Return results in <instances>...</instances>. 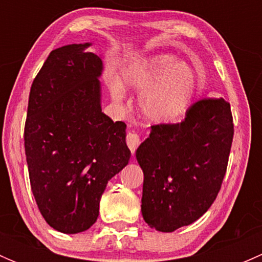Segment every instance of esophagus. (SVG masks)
I'll use <instances>...</instances> for the list:
<instances>
[{"mask_svg":"<svg viewBox=\"0 0 262 262\" xmlns=\"http://www.w3.org/2000/svg\"><path fill=\"white\" fill-rule=\"evenodd\" d=\"M141 143V139H139V136L134 132H129L128 136H126V144H128L129 149L132 150V153L136 152L137 147Z\"/></svg>","mask_w":262,"mask_h":262,"instance_id":"obj_1","label":"esophagus"}]
</instances>
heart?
<instances>
[{"instance_id": "heart-1", "label": "heart", "mask_w": 262, "mask_h": 262, "mask_svg": "<svg viewBox=\"0 0 262 262\" xmlns=\"http://www.w3.org/2000/svg\"><path fill=\"white\" fill-rule=\"evenodd\" d=\"M121 77L125 86L142 90L139 109L155 123H173L182 118L204 82L202 71L168 53L148 55L129 63ZM109 89L114 102L121 104L123 84L114 76L109 80Z\"/></svg>"}]
</instances>
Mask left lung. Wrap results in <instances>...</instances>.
<instances>
[{
    "instance_id": "obj_1",
    "label": "left lung",
    "mask_w": 262,
    "mask_h": 262,
    "mask_svg": "<svg viewBox=\"0 0 262 262\" xmlns=\"http://www.w3.org/2000/svg\"><path fill=\"white\" fill-rule=\"evenodd\" d=\"M232 139L231 106L224 99L200 100L181 123L150 126L136 152L144 175L142 215L150 228L173 232L209 209L226 175Z\"/></svg>"
}]
</instances>
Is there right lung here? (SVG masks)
I'll use <instances>...</instances> for the list:
<instances>
[{"mask_svg": "<svg viewBox=\"0 0 262 262\" xmlns=\"http://www.w3.org/2000/svg\"><path fill=\"white\" fill-rule=\"evenodd\" d=\"M91 43L50 52L30 89L25 153L31 191L41 215L67 234L99 216L107 181L129 162L126 125L101 110L102 59Z\"/></svg>", "mask_w": 262, "mask_h": 262, "instance_id": "add662e5", "label": "right lung"}]
</instances>
